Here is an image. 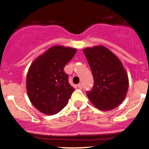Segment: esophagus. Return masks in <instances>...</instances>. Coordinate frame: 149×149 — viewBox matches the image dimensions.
I'll list each match as a JSON object with an SVG mask.
<instances>
[{
  "instance_id": "obj_1",
  "label": "esophagus",
  "mask_w": 149,
  "mask_h": 149,
  "mask_svg": "<svg viewBox=\"0 0 149 149\" xmlns=\"http://www.w3.org/2000/svg\"><path fill=\"white\" fill-rule=\"evenodd\" d=\"M78 88H79L80 89H82V88H83V83H80L78 85Z\"/></svg>"
}]
</instances>
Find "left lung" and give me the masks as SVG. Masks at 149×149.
<instances>
[{
  "instance_id": "left-lung-1",
  "label": "left lung",
  "mask_w": 149,
  "mask_h": 149,
  "mask_svg": "<svg viewBox=\"0 0 149 149\" xmlns=\"http://www.w3.org/2000/svg\"><path fill=\"white\" fill-rule=\"evenodd\" d=\"M91 69L94 86L87 91L92 104L102 111L111 110L122 103L127 92V73L113 53L104 46L83 50Z\"/></svg>"
}]
</instances>
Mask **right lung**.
Wrapping results in <instances>:
<instances>
[{
    "mask_svg": "<svg viewBox=\"0 0 149 149\" xmlns=\"http://www.w3.org/2000/svg\"><path fill=\"white\" fill-rule=\"evenodd\" d=\"M76 49L55 45L36 58L26 76V90L31 104L47 115H54L67 104L75 89L64 68Z\"/></svg>",
    "mask_w": 149,
    "mask_h": 149,
    "instance_id": "add662e5",
    "label": "right lung"
}]
</instances>
